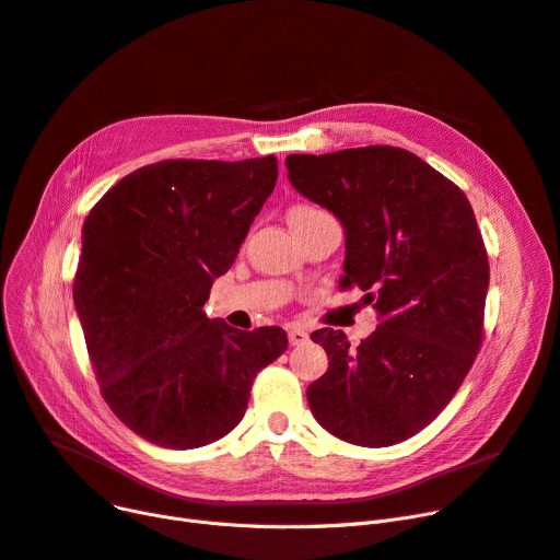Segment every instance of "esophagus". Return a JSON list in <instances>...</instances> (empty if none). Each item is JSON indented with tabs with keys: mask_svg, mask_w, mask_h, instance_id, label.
<instances>
[{
	"mask_svg": "<svg viewBox=\"0 0 560 560\" xmlns=\"http://www.w3.org/2000/svg\"><path fill=\"white\" fill-rule=\"evenodd\" d=\"M287 337H289V343H291V346H299V343H305L310 335H307V330H305V328L291 326V328L287 330Z\"/></svg>",
	"mask_w": 560,
	"mask_h": 560,
	"instance_id": "1",
	"label": "esophagus"
}]
</instances>
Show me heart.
<instances>
[{"label":"heart","instance_id":"heart-1","mask_svg":"<svg viewBox=\"0 0 560 560\" xmlns=\"http://www.w3.org/2000/svg\"><path fill=\"white\" fill-rule=\"evenodd\" d=\"M310 214H318V209H314V207H307V205H299V207H294L291 209V219H301V217H310Z\"/></svg>","mask_w":560,"mask_h":560}]
</instances>
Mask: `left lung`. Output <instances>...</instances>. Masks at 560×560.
I'll return each mask as SVG.
<instances>
[{
  "instance_id": "1",
  "label": "left lung",
  "mask_w": 560,
  "mask_h": 560,
  "mask_svg": "<svg viewBox=\"0 0 560 560\" xmlns=\"http://www.w3.org/2000/svg\"><path fill=\"white\" fill-rule=\"evenodd\" d=\"M294 189L341 221V287L358 284L378 328L351 346L322 328L328 371L307 387L316 421L358 446L419 433L454 398L483 341L490 264L458 186L417 154L366 145L289 154Z\"/></svg>"
}]
</instances>
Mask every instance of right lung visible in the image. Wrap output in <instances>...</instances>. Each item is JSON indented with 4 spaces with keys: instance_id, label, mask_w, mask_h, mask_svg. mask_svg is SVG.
<instances>
[{
    "instance_id": "1",
    "label": "right lung",
    "mask_w": 560,
    "mask_h": 560,
    "mask_svg": "<svg viewBox=\"0 0 560 560\" xmlns=\"http://www.w3.org/2000/svg\"><path fill=\"white\" fill-rule=\"evenodd\" d=\"M278 159H166L122 177L82 228L72 299L104 401L127 429L196 448L242 421L287 349L282 328L236 330L202 312L214 278L273 194Z\"/></svg>"
}]
</instances>
